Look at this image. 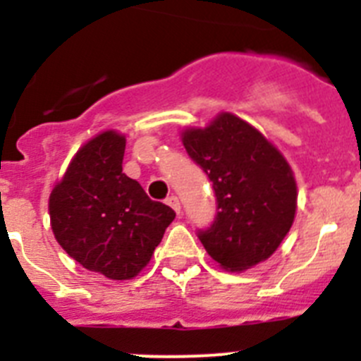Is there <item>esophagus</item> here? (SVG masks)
Segmentation results:
<instances>
[{
  "mask_svg": "<svg viewBox=\"0 0 361 361\" xmlns=\"http://www.w3.org/2000/svg\"><path fill=\"white\" fill-rule=\"evenodd\" d=\"M166 204H168L170 208H173L175 213H180V202H178V199L175 195L168 197V199H166Z\"/></svg>",
  "mask_w": 361,
  "mask_h": 361,
  "instance_id": "obj_1",
  "label": "esophagus"
}]
</instances>
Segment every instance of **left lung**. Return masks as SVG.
Listing matches in <instances>:
<instances>
[{"label":"left lung","instance_id":"8db88e82","mask_svg":"<svg viewBox=\"0 0 361 361\" xmlns=\"http://www.w3.org/2000/svg\"><path fill=\"white\" fill-rule=\"evenodd\" d=\"M183 145L216 197L213 224L197 233L209 257L226 271L267 260L296 212V183L282 153L233 114H220L206 128L186 130Z\"/></svg>","mask_w":361,"mask_h":361}]
</instances>
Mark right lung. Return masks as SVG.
Returning <instances> with one entry per match:
<instances>
[{
	"instance_id": "add662e5",
	"label": "right lung",
	"mask_w": 361,
	"mask_h": 361,
	"mask_svg": "<svg viewBox=\"0 0 361 361\" xmlns=\"http://www.w3.org/2000/svg\"><path fill=\"white\" fill-rule=\"evenodd\" d=\"M126 139L103 132L86 142L50 193V224L86 269L128 280L149 262L175 212L123 173Z\"/></svg>"
}]
</instances>
